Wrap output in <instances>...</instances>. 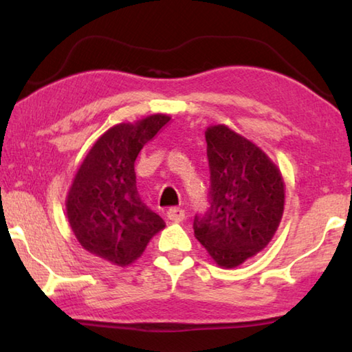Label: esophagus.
Instances as JSON below:
<instances>
[{"label":"esophagus","instance_id":"1","mask_svg":"<svg viewBox=\"0 0 352 352\" xmlns=\"http://www.w3.org/2000/svg\"><path fill=\"white\" fill-rule=\"evenodd\" d=\"M166 216L172 222H182L184 219V210L183 208H169Z\"/></svg>","mask_w":352,"mask_h":352}]
</instances>
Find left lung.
Masks as SVG:
<instances>
[{
	"mask_svg": "<svg viewBox=\"0 0 352 352\" xmlns=\"http://www.w3.org/2000/svg\"><path fill=\"white\" fill-rule=\"evenodd\" d=\"M210 207L193 231L214 263L233 269L271 242L284 212V180L263 149L230 126L206 130Z\"/></svg>",
	"mask_w": 352,
	"mask_h": 352,
	"instance_id": "1",
	"label": "left lung"
}]
</instances>
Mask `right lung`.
<instances>
[{"instance_id": "obj_1", "label": "right lung", "mask_w": 352, "mask_h": 352, "mask_svg": "<svg viewBox=\"0 0 352 352\" xmlns=\"http://www.w3.org/2000/svg\"><path fill=\"white\" fill-rule=\"evenodd\" d=\"M170 116L157 113L121 122L89 149L66 195V214L86 251L110 263L129 266L162 231L164 221L142 203L134 162Z\"/></svg>"}]
</instances>
